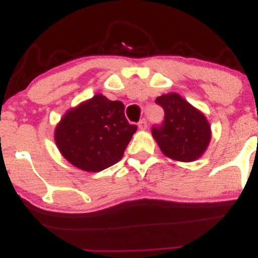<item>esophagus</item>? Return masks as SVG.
<instances>
[{
	"mask_svg": "<svg viewBox=\"0 0 258 258\" xmlns=\"http://www.w3.org/2000/svg\"><path fill=\"white\" fill-rule=\"evenodd\" d=\"M139 128L140 130H146L147 128V121L145 118H142L141 121L139 122Z\"/></svg>",
	"mask_w": 258,
	"mask_h": 258,
	"instance_id": "34e87169",
	"label": "esophagus"
}]
</instances>
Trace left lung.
Masks as SVG:
<instances>
[{
	"instance_id": "obj_1",
	"label": "left lung",
	"mask_w": 258,
	"mask_h": 258,
	"mask_svg": "<svg viewBox=\"0 0 258 258\" xmlns=\"http://www.w3.org/2000/svg\"><path fill=\"white\" fill-rule=\"evenodd\" d=\"M156 102L165 111V121L153 127L152 136L163 155L181 162L201 157L211 141L206 116L175 92L160 96Z\"/></svg>"
}]
</instances>
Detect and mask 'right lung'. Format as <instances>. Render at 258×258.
Returning a JSON list of instances; mask_svg holds the SVG:
<instances>
[{
	"mask_svg": "<svg viewBox=\"0 0 258 258\" xmlns=\"http://www.w3.org/2000/svg\"><path fill=\"white\" fill-rule=\"evenodd\" d=\"M137 126L124 117V105L97 93L70 108L54 128V141L71 165L98 172L118 162Z\"/></svg>",
	"mask_w": 258,
	"mask_h": 258,
	"instance_id": "right-lung-1",
	"label": "right lung"
}]
</instances>
